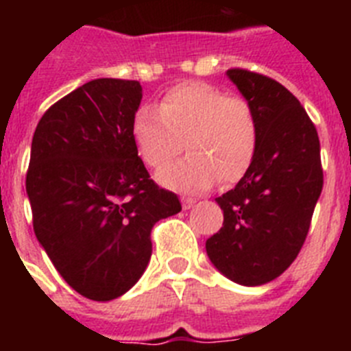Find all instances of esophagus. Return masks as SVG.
<instances>
[{"instance_id": "esophagus-1", "label": "esophagus", "mask_w": 351, "mask_h": 351, "mask_svg": "<svg viewBox=\"0 0 351 351\" xmlns=\"http://www.w3.org/2000/svg\"><path fill=\"white\" fill-rule=\"evenodd\" d=\"M181 202H182V209H191L197 200H195V198H190V197H182Z\"/></svg>"}]
</instances>
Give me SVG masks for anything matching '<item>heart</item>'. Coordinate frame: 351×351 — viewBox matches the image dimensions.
Segmentation results:
<instances>
[{"mask_svg":"<svg viewBox=\"0 0 351 351\" xmlns=\"http://www.w3.org/2000/svg\"><path fill=\"white\" fill-rule=\"evenodd\" d=\"M138 156L151 169L169 165L186 145L190 154L158 173L167 188L202 191L234 184L253 165L260 126L251 104L206 82H182L156 108H138L132 123Z\"/></svg>","mask_w":351,"mask_h":351,"instance_id":"1","label":"heart"}]
</instances>
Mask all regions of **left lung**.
Segmentation results:
<instances>
[{
    "label": "left lung",
    "mask_w": 351,
    "mask_h": 351,
    "mask_svg": "<svg viewBox=\"0 0 351 351\" xmlns=\"http://www.w3.org/2000/svg\"><path fill=\"white\" fill-rule=\"evenodd\" d=\"M226 75L256 114L253 165L216 202L223 226L207 239L214 267L244 287L283 274L302 247L324 188L320 141L300 101L274 79L244 68Z\"/></svg>",
    "instance_id": "1"
}]
</instances>
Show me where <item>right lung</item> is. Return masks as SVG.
<instances>
[{
    "instance_id": "1",
    "label": "right lung",
    "mask_w": 351,
    "mask_h": 351,
    "mask_svg": "<svg viewBox=\"0 0 351 351\" xmlns=\"http://www.w3.org/2000/svg\"><path fill=\"white\" fill-rule=\"evenodd\" d=\"M141 100L137 80H89L43 114L31 142L35 235L63 280L91 300L117 299L137 283L154 223L181 210L133 144Z\"/></svg>"
}]
</instances>
